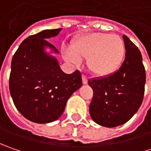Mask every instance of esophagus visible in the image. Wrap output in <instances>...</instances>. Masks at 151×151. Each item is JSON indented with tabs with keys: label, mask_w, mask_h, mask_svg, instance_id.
I'll list each match as a JSON object with an SVG mask.
<instances>
[{
	"label": "esophagus",
	"mask_w": 151,
	"mask_h": 151,
	"mask_svg": "<svg viewBox=\"0 0 151 151\" xmlns=\"http://www.w3.org/2000/svg\"><path fill=\"white\" fill-rule=\"evenodd\" d=\"M87 81H88V80H87L86 76L82 75V83H83V84H86V83H87Z\"/></svg>",
	"instance_id": "esophagus-1"
}]
</instances>
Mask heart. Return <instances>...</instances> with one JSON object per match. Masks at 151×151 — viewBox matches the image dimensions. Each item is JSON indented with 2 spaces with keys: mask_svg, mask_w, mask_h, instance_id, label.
Listing matches in <instances>:
<instances>
[{
  "mask_svg": "<svg viewBox=\"0 0 151 151\" xmlns=\"http://www.w3.org/2000/svg\"><path fill=\"white\" fill-rule=\"evenodd\" d=\"M71 53L66 59L78 63L79 59H87V67L97 76H107L116 72L121 66L125 55L123 39L116 34L94 32L86 34L73 45Z\"/></svg>",
  "mask_w": 151,
  "mask_h": 151,
  "instance_id": "1",
  "label": "heart"
}]
</instances>
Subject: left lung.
I'll return each mask as SVG.
<instances>
[{
	"mask_svg": "<svg viewBox=\"0 0 151 151\" xmlns=\"http://www.w3.org/2000/svg\"><path fill=\"white\" fill-rule=\"evenodd\" d=\"M125 59L119 70L110 76L91 79L93 90L89 106L91 119L103 127L124 124L136 113L144 98L145 70L139 50L127 36Z\"/></svg>",
	"mask_w": 151,
	"mask_h": 151,
	"instance_id": "left-lung-1",
	"label": "left lung"
}]
</instances>
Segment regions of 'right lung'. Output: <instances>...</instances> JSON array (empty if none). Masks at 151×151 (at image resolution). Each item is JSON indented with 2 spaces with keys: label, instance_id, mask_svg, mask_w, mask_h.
I'll list each match as a JSON object with an SVG mask.
<instances>
[{
  "label": "right lung",
  "instance_id": "add662e5",
  "mask_svg": "<svg viewBox=\"0 0 151 151\" xmlns=\"http://www.w3.org/2000/svg\"><path fill=\"white\" fill-rule=\"evenodd\" d=\"M61 28L48 29L24 39L12 60L9 90L14 105L27 119L47 124L63 113L67 100L81 86V74L64 73L56 59L44 52L55 49L46 39Z\"/></svg>",
  "mask_w": 151,
  "mask_h": 151
}]
</instances>
